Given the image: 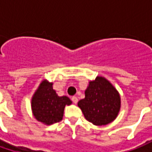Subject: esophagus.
Returning <instances> with one entry per match:
<instances>
[{"instance_id": "1", "label": "esophagus", "mask_w": 152, "mask_h": 152, "mask_svg": "<svg viewBox=\"0 0 152 152\" xmlns=\"http://www.w3.org/2000/svg\"><path fill=\"white\" fill-rule=\"evenodd\" d=\"M72 102L76 104V103H77V102H78V99H77V97H76V96H73L72 98Z\"/></svg>"}]
</instances>
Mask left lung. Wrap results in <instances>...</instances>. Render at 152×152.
<instances>
[{
  "instance_id": "obj_1",
  "label": "left lung",
  "mask_w": 152,
  "mask_h": 152,
  "mask_svg": "<svg viewBox=\"0 0 152 152\" xmlns=\"http://www.w3.org/2000/svg\"><path fill=\"white\" fill-rule=\"evenodd\" d=\"M85 99L78 102L86 120L94 125H106L115 120L121 110V95L103 76L90 80L85 90Z\"/></svg>"
}]
</instances>
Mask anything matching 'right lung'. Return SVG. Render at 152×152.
Returning a JSON list of instances; mask_svg holds the SVG:
<instances>
[{
    "mask_svg": "<svg viewBox=\"0 0 152 152\" xmlns=\"http://www.w3.org/2000/svg\"><path fill=\"white\" fill-rule=\"evenodd\" d=\"M72 103L68 97L57 94L53 82L43 80L31 98V112L37 121L50 125L63 120L65 107Z\"/></svg>",
    "mask_w": 152,
    "mask_h": 152,
    "instance_id": "obj_1",
    "label": "right lung"
}]
</instances>
